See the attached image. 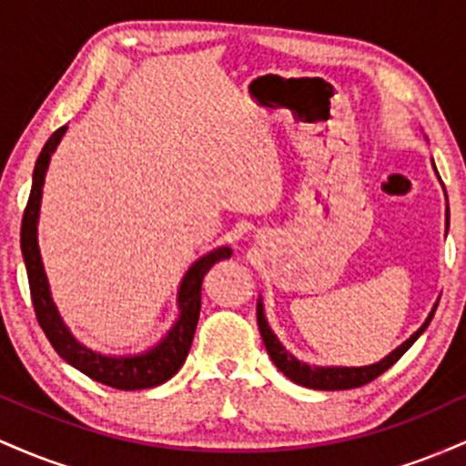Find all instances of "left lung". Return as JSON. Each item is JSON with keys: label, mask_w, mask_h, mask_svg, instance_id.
<instances>
[{"label": "left lung", "mask_w": 466, "mask_h": 466, "mask_svg": "<svg viewBox=\"0 0 466 466\" xmlns=\"http://www.w3.org/2000/svg\"><path fill=\"white\" fill-rule=\"evenodd\" d=\"M447 215H449V210H447ZM436 307H438V302L434 304V309H431V313L427 315L425 324H422L420 329L410 337V339H405L397 350H392L388 357H383L381 361L372 363V366H361V368L309 366V363L296 360V357H293L291 352H289L285 346L278 341L274 330H271L269 324H267V318L263 311V300H258V307H256V318H258L260 337H263L265 349H267V352H269L271 361H274L278 370L285 374V377L291 379L293 383H298V386H304V388H313V390H350V388L366 386V383H370L372 379H377L379 374L386 372L388 368H392L394 363L403 357V352L408 350L416 339H419V337L422 335V330L430 326L431 318H434V313H436Z\"/></svg>", "instance_id": "left-lung-1"}]
</instances>
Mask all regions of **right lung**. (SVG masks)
<instances>
[{
    "label": "right lung",
    "instance_id": "obj_1",
    "mask_svg": "<svg viewBox=\"0 0 466 466\" xmlns=\"http://www.w3.org/2000/svg\"><path fill=\"white\" fill-rule=\"evenodd\" d=\"M67 127H61L50 136L46 147L41 148L39 157H36L35 173H32V188L28 197V206L24 210L21 218V254H24L25 271H28V285L32 304H35L36 322L50 344L55 346L58 355L66 360L69 366L87 374L94 381L105 383V386L116 390H147L155 388L159 383H166L175 372L184 366L186 357H188L192 337H195L197 322H199L201 311V282L203 276L210 271V267L218 260L229 258L232 249L217 248L195 260L188 271H186L184 280H181L177 291V307L179 318L173 324V329L162 337L159 344L140 355H100L87 346L76 341V337L69 333L66 322L56 311V304L50 296V285H47V276L41 263L39 240H36V223H39V208H41V192H44V181L47 166H50L52 153L56 151L58 142L66 136Z\"/></svg>",
    "mask_w": 466,
    "mask_h": 466
}]
</instances>
